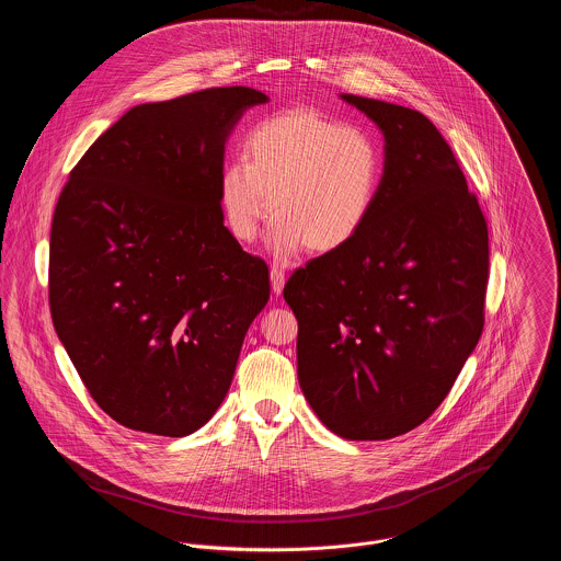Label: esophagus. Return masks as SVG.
Here are the masks:
<instances>
[{"label":"esophagus","instance_id":"obj_1","mask_svg":"<svg viewBox=\"0 0 561 561\" xmlns=\"http://www.w3.org/2000/svg\"><path fill=\"white\" fill-rule=\"evenodd\" d=\"M270 280H272V291L278 296L283 291V287H285V270L278 267V265H272Z\"/></svg>","mask_w":561,"mask_h":561}]
</instances>
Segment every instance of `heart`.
Returning <instances> with one entry per match:
<instances>
[{
    "mask_svg": "<svg viewBox=\"0 0 561 561\" xmlns=\"http://www.w3.org/2000/svg\"><path fill=\"white\" fill-rule=\"evenodd\" d=\"M245 153L220 174V207L238 240H254L274 211L270 248L287 259L305 245L339 250L369 222L385 168L369 129L294 110L259 123Z\"/></svg>",
    "mask_w": 561,
    "mask_h": 561,
    "instance_id": "1",
    "label": "heart"
}]
</instances>
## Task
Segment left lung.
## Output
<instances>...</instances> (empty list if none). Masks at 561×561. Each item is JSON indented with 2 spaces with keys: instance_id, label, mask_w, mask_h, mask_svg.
<instances>
[{
  "instance_id": "obj_1",
  "label": "left lung",
  "mask_w": 561,
  "mask_h": 561,
  "mask_svg": "<svg viewBox=\"0 0 561 561\" xmlns=\"http://www.w3.org/2000/svg\"><path fill=\"white\" fill-rule=\"evenodd\" d=\"M385 136V172L356 240L291 274L298 380L347 440L421 425L451 391L483 330L488 227L465 172L416 110L341 94Z\"/></svg>"
}]
</instances>
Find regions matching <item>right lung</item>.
Segmentation results:
<instances>
[{"instance_id": "obj_1", "label": "right lung", "mask_w": 561, "mask_h": 561, "mask_svg": "<svg viewBox=\"0 0 561 561\" xmlns=\"http://www.w3.org/2000/svg\"><path fill=\"white\" fill-rule=\"evenodd\" d=\"M265 101L229 85L136 105L58 198L51 320L92 400L129 430L203 427L270 300L265 261L241 250L220 207L227 138Z\"/></svg>"}]
</instances>
